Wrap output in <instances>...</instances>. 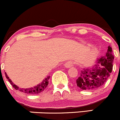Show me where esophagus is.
<instances>
[{
    "label": "esophagus",
    "mask_w": 120,
    "mask_h": 120,
    "mask_svg": "<svg viewBox=\"0 0 120 120\" xmlns=\"http://www.w3.org/2000/svg\"><path fill=\"white\" fill-rule=\"evenodd\" d=\"M73 63L72 62V61H68L65 63V65H64V66H65V67H66V68H71V67L73 66Z\"/></svg>",
    "instance_id": "34e87169"
}]
</instances>
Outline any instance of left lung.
Returning a JSON list of instances; mask_svg holds the SVG:
<instances>
[{
    "label": "left lung",
    "instance_id": "8db88e82",
    "mask_svg": "<svg viewBox=\"0 0 120 120\" xmlns=\"http://www.w3.org/2000/svg\"><path fill=\"white\" fill-rule=\"evenodd\" d=\"M114 56L110 46L104 56L98 59V64L92 69H82L76 80V85L80 89L92 90L101 87L108 79L113 69Z\"/></svg>",
    "mask_w": 120,
    "mask_h": 120
}]
</instances>
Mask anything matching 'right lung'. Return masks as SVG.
<instances>
[{
    "instance_id": "right-lung-1",
    "label": "right lung",
    "mask_w": 120,
    "mask_h": 120,
    "mask_svg": "<svg viewBox=\"0 0 120 120\" xmlns=\"http://www.w3.org/2000/svg\"><path fill=\"white\" fill-rule=\"evenodd\" d=\"M6 74V78L9 81V82H10V84L12 85V86L15 88L16 90H19V91L23 92V93H27V94H38V93H40L41 92H42L44 89L47 88V86H48V82H49V79L50 78V76H48L47 78H45V79L43 80L41 82L40 84H39L38 85H36L34 87L31 88H27V89H20L19 88L18 86H17L16 85H15L11 80L9 79V77L7 76L6 73H5Z\"/></svg>"
}]
</instances>
